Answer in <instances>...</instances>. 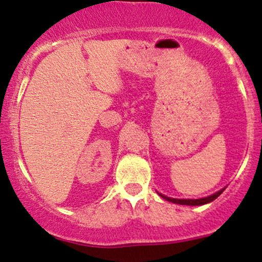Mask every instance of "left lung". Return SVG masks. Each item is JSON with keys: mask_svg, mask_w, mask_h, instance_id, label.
<instances>
[{"mask_svg": "<svg viewBox=\"0 0 262 262\" xmlns=\"http://www.w3.org/2000/svg\"><path fill=\"white\" fill-rule=\"evenodd\" d=\"M223 190H225V188L221 189V190L216 191L215 194L209 195V196L201 198V199H174V198L166 196V195H163L161 193H159V195L160 196H162L165 200L169 201V203H174V204H179V205H188V206H201V205L209 204V203H211V201L217 199V198H219L220 195L223 193Z\"/></svg>", "mask_w": 262, "mask_h": 262, "instance_id": "obj_1", "label": "left lung"}]
</instances>
